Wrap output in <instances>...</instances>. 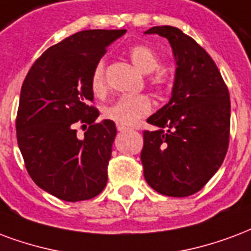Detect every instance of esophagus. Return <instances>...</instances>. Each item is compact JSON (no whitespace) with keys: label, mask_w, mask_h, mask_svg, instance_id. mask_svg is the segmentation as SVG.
Returning a JSON list of instances; mask_svg holds the SVG:
<instances>
[{"label":"esophagus","mask_w":251,"mask_h":251,"mask_svg":"<svg viewBox=\"0 0 251 251\" xmlns=\"http://www.w3.org/2000/svg\"><path fill=\"white\" fill-rule=\"evenodd\" d=\"M117 130H118V131H127V130H130V127H127V126H122V125H117Z\"/></svg>","instance_id":"obj_1"}]
</instances>
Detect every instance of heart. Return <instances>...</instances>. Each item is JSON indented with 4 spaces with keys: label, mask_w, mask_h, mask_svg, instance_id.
I'll return each instance as SVG.
<instances>
[{
    "label": "heart",
    "mask_w": 251,
    "mask_h": 251,
    "mask_svg": "<svg viewBox=\"0 0 251 251\" xmlns=\"http://www.w3.org/2000/svg\"><path fill=\"white\" fill-rule=\"evenodd\" d=\"M131 62L142 73H148V83L155 90L162 93L170 86V77L166 70L159 68L161 58L151 48L146 45L131 46L129 51ZM90 89L96 97H103L107 92L105 65L102 61L97 62L90 75ZM153 103L146 94H125L103 107V117L116 122L117 125L131 126L142 117L151 111Z\"/></svg>",
    "instance_id": "heart-1"
}]
</instances>
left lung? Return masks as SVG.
<instances>
[{"instance_id": "8db88e82", "label": "left lung", "mask_w": 251, "mask_h": 251, "mask_svg": "<svg viewBox=\"0 0 251 251\" xmlns=\"http://www.w3.org/2000/svg\"><path fill=\"white\" fill-rule=\"evenodd\" d=\"M145 33L168 38L177 64L170 101L148 118L158 129L144 131L145 179L163 196H192L227 153L229 89L207 51L178 27L154 26Z\"/></svg>"}]
</instances>
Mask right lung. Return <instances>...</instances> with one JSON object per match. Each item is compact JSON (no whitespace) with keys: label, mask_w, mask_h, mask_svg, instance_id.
Masks as SVG:
<instances>
[{"label":"right lung","mask_w":251,"mask_h":251,"mask_svg":"<svg viewBox=\"0 0 251 251\" xmlns=\"http://www.w3.org/2000/svg\"><path fill=\"white\" fill-rule=\"evenodd\" d=\"M125 33L78 31L45 50L22 83L18 148L31 179L62 201L90 200L106 186L117 129L110 120L96 122L90 75L107 46ZM78 125L88 127L82 139Z\"/></svg>","instance_id":"1"}]
</instances>
